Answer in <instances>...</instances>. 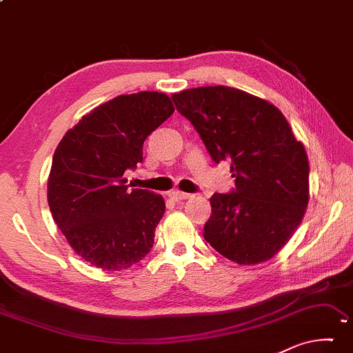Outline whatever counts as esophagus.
<instances>
[{"instance_id": "obj_1", "label": "esophagus", "mask_w": 353, "mask_h": 353, "mask_svg": "<svg viewBox=\"0 0 353 353\" xmlns=\"http://www.w3.org/2000/svg\"><path fill=\"white\" fill-rule=\"evenodd\" d=\"M190 196H192V194H188V193H182V192H172V193H170V198L174 201V203H181V201H185V199H188Z\"/></svg>"}]
</instances>
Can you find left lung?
<instances>
[{"instance_id": "8db88e82", "label": "left lung", "mask_w": 353, "mask_h": 353, "mask_svg": "<svg viewBox=\"0 0 353 353\" xmlns=\"http://www.w3.org/2000/svg\"><path fill=\"white\" fill-rule=\"evenodd\" d=\"M215 163L231 161L236 188L210 198L204 239L240 265L272 259L292 237L310 201L305 146L275 105L228 86L172 94Z\"/></svg>"}]
</instances>
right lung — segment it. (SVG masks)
<instances>
[{
  "instance_id": "1",
  "label": "right lung",
  "mask_w": 353,
  "mask_h": 353,
  "mask_svg": "<svg viewBox=\"0 0 353 353\" xmlns=\"http://www.w3.org/2000/svg\"><path fill=\"white\" fill-rule=\"evenodd\" d=\"M174 113L163 92L114 97L83 116L54 150L48 176L53 220L78 256L102 270H125L146 256L165 199L127 185L143 144Z\"/></svg>"
}]
</instances>
